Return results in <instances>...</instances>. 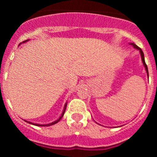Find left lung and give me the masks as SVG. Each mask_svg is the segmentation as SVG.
<instances>
[{"label":"left lung","instance_id":"8db88e82","mask_svg":"<svg viewBox=\"0 0 157 157\" xmlns=\"http://www.w3.org/2000/svg\"><path fill=\"white\" fill-rule=\"evenodd\" d=\"M131 45H132L133 46H134L135 48H137V49H138V50L140 51V52H141V59H142V62H143V64H144V66H145V70H146V71H147V75H148V76H149V72H148V67H147V65H146V63H145V57H144V53H143V52H142V50H141V49L139 48V47L137 46V45H136L135 44H134V43H132Z\"/></svg>","mask_w":157,"mask_h":157}]
</instances>
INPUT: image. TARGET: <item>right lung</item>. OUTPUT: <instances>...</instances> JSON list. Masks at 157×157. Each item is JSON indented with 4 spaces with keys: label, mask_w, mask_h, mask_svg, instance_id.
Instances as JSON below:
<instances>
[{
    "label": "right lung",
    "mask_w": 157,
    "mask_h": 157,
    "mask_svg": "<svg viewBox=\"0 0 157 157\" xmlns=\"http://www.w3.org/2000/svg\"><path fill=\"white\" fill-rule=\"evenodd\" d=\"M66 107H67V104H66V105H65V106H64V109H63V113H62L61 116H60V117H59V119H58L57 120H56V121H55V122H52V123H48V124H45V125H41V124H36V123H30V122H28V123H32V124H34V125H36V126H39V127H48V126H51V125H53V124H56V123H58V122H59V120H61V119H62V117H63V114H64L65 110H66Z\"/></svg>",
    "instance_id": "obj_1"
}]
</instances>
